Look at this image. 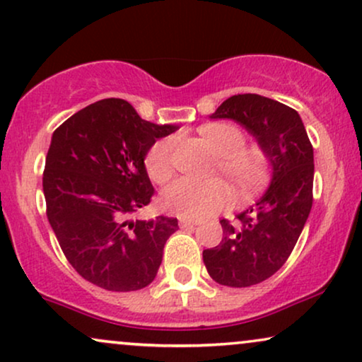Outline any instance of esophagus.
Returning <instances> with one entry per match:
<instances>
[{
    "instance_id": "34e87169",
    "label": "esophagus",
    "mask_w": 362,
    "mask_h": 362,
    "mask_svg": "<svg viewBox=\"0 0 362 362\" xmlns=\"http://www.w3.org/2000/svg\"><path fill=\"white\" fill-rule=\"evenodd\" d=\"M196 221H191V219H180V226L181 228H194L196 226Z\"/></svg>"
}]
</instances>
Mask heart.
<instances>
[{
    "instance_id": "heart-1",
    "label": "heart",
    "mask_w": 362,
    "mask_h": 362,
    "mask_svg": "<svg viewBox=\"0 0 362 362\" xmlns=\"http://www.w3.org/2000/svg\"><path fill=\"white\" fill-rule=\"evenodd\" d=\"M204 139L219 154L218 170L228 177L239 199L261 189L269 180L271 163L259 148H246V136L238 126L219 123L203 129ZM175 139H159L144 158L148 176L154 182H166L175 171ZM231 191L223 180L192 181L181 177L164 187L161 204L168 213L186 219H203L226 208Z\"/></svg>"
}]
</instances>
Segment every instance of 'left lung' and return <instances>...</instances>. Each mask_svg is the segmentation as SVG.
Segmentation results:
<instances>
[{
  "mask_svg": "<svg viewBox=\"0 0 362 362\" xmlns=\"http://www.w3.org/2000/svg\"><path fill=\"white\" fill-rule=\"evenodd\" d=\"M211 118L243 124L273 168L264 196L234 221L221 219V243L203 251L216 283L247 288L279 271L301 236L313 206V144L298 111L271 98L234 95Z\"/></svg>",
  "mask_w": 362,
  "mask_h": 362,
  "instance_id": "left-lung-1",
  "label": "left lung"
}]
</instances>
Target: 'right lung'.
Returning <instances> with one entry per match:
<instances>
[{
    "label": "right lung",
    "mask_w": 362,
    "mask_h": 362,
    "mask_svg": "<svg viewBox=\"0 0 362 362\" xmlns=\"http://www.w3.org/2000/svg\"><path fill=\"white\" fill-rule=\"evenodd\" d=\"M173 124L139 118L128 101L93 103L56 128L46 154V216L76 273L106 291H138L156 278L177 219L131 221L151 203L144 158Z\"/></svg>",
    "instance_id": "add662e5"
}]
</instances>
